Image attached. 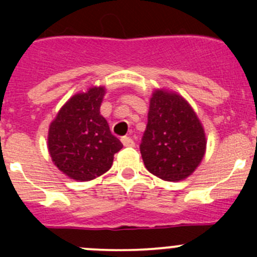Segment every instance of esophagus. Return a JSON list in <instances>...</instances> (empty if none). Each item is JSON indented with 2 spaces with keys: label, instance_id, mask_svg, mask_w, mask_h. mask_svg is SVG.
I'll list each match as a JSON object with an SVG mask.
<instances>
[{
  "label": "esophagus",
  "instance_id": "34e87169",
  "mask_svg": "<svg viewBox=\"0 0 257 257\" xmlns=\"http://www.w3.org/2000/svg\"><path fill=\"white\" fill-rule=\"evenodd\" d=\"M121 143H123L124 147H134V144H136L131 137H123L121 138Z\"/></svg>",
  "mask_w": 257,
  "mask_h": 257
}]
</instances>
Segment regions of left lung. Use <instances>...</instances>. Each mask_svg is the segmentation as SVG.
I'll return each instance as SVG.
<instances>
[{
	"label": "left lung",
	"instance_id": "8db88e82",
	"mask_svg": "<svg viewBox=\"0 0 257 257\" xmlns=\"http://www.w3.org/2000/svg\"><path fill=\"white\" fill-rule=\"evenodd\" d=\"M206 152V136L188 100L158 88L150 98L141 153L148 172L165 181L190 177Z\"/></svg>",
	"mask_w": 257,
	"mask_h": 257
}]
</instances>
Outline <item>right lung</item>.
Listing matches in <instances>:
<instances>
[{
  "label": "right lung",
  "instance_id": "obj_1",
  "mask_svg": "<svg viewBox=\"0 0 257 257\" xmlns=\"http://www.w3.org/2000/svg\"><path fill=\"white\" fill-rule=\"evenodd\" d=\"M105 88L93 85L76 93L49 124L47 145L53 164L67 177L89 181L110 169L123 148L100 114Z\"/></svg>",
  "mask_w": 257,
  "mask_h": 257
}]
</instances>
